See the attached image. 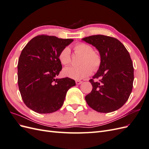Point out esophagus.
Returning <instances> with one entry per match:
<instances>
[{
    "label": "esophagus",
    "instance_id": "obj_1",
    "mask_svg": "<svg viewBox=\"0 0 149 149\" xmlns=\"http://www.w3.org/2000/svg\"><path fill=\"white\" fill-rule=\"evenodd\" d=\"M83 82L81 81H79V80H76V84H81Z\"/></svg>",
    "mask_w": 149,
    "mask_h": 149
}]
</instances>
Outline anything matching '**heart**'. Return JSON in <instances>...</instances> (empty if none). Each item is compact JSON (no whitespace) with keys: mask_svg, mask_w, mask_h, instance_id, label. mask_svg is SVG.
<instances>
[{"mask_svg":"<svg viewBox=\"0 0 149 149\" xmlns=\"http://www.w3.org/2000/svg\"><path fill=\"white\" fill-rule=\"evenodd\" d=\"M75 53L83 55L81 60V65L78 67L70 66L64 68L63 74L66 77L78 80L86 78L92 73L93 68L97 70L101 64L100 55L93 52V48L85 43H78L74 47ZM70 49L66 47L60 52L59 60L63 65H67L71 62Z\"/></svg>","mask_w":149,"mask_h":149,"instance_id":"obj_1","label":"heart"}]
</instances>
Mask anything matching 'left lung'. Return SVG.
<instances>
[{
  "instance_id": "obj_1",
  "label": "left lung",
  "mask_w": 149,
  "mask_h": 149,
  "mask_svg": "<svg viewBox=\"0 0 149 149\" xmlns=\"http://www.w3.org/2000/svg\"><path fill=\"white\" fill-rule=\"evenodd\" d=\"M82 40L95 47L101 58L97 73L89 80L93 89L86 101L99 112L119 109L128 100L133 86L134 68L128 51L118 39L108 36L93 35ZM98 77L100 81L93 79Z\"/></svg>"
}]
</instances>
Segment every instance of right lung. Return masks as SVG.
Listing matches in <instances>:
<instances>
[{
	"instance_id": "obj_1",
	"label": "right lung",
	"mask_w": 149,
	"mask_h": 149,
	"mask_svg": "<svg viewBox=\"0 0 149 149\" xmlns=\"http://www.w3.org/2000/svg\"><path fill=\"white\" fill-rule=\"evenodd\" d=\"M73 41L39 35L22 49L18 62V84L25 105L39 114L58 111L66 93L76 85L69 78H57L62 69L59 54Z\"/></svg>"
}]
</instances>
